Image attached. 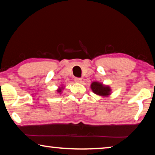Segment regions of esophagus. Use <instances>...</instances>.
I'll return each instance as SVG.
<instances>
[{
  "label": "esophagus",
  "mask_w": 155,
  "mask_h": 155,
  "mask_svg": "<svg viewBox=\"0 0 155 155\" xmlns=\"http://www.w3.org/2000/svg\"><path fill=\"white\" fill-rule=\"evenodd\" d=\"M74 81L76 82V83H81L82 82V79L81 78H78V77H76L75 78H74Z\"/></svg>",
  "instance_id": "obj_1"
}]
</instances>
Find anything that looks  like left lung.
I'll use <instances>...</instances> for the list:
<instances>
[{"label": "left lung", "mask_w": 155, "mask_h": 155, "mask_svg": "<svg viewBox=\"0 0 155 155\" xmlns=\"http://www.w3.org/2000/svg\"><path fill=\"white\" fill-rule=\"evenodd\" d=\"M91 87L92 89V92L94 94H98V95L103 96V97H107L110 94V87L108 85H104L102 84L99 82H92L91 85Z\"/></svg>", "instance_id": "8db88e82"}]
</instances>
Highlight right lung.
<instances>
[{
	"label": "right lung",
	"instance_id": "1",
	"mask_svg": "<svg viewBox=\"0 0 155 155\" xmlns=\"http://www.w3.org/2000/svg\"><path fill=\"white\" fill-rule=\"evenodd\" d=\"M62 89H63V87H62V88H61V87H60V88L58 89V92H61V91H62Z\"/></svg>",
	"mask_w": 155,
	"mask_h": 155
}]
</instances>
